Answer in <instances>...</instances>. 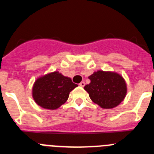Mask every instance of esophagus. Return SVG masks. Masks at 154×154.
Listing matches in <instances>:
<instances>
[{"instance_id":"esophagus-1","label":"esophagus","mask_w":154,"mask_h":154,"mask_svg":"<svg viewBox=\"0 0 154 154\" xmlns=\"http://www.w3.org/2000/svg\"><path fill=\"white\" fill-rule=\"evenodd\" d=\"M85 83L84 82H81L79 83V85L81 87H84V86H85Z\"/></svg>"}]
</instances>
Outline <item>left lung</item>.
Returning <instances> with one entry per match:
<instances>
[{"instance_id": "8db88e82", "label": "left lung", "mask_w": 154, "mask_h": 154, "mask_svg": "<svg viewBox=\"0 0 154 154\" xmlns=\"http://www.w3.org/2000/svg\"><path fill=\"white\" fill-rule=\"evenodd\" d=\"M91 82L84 89L92 101L103 109L117 106L126 95V84L120 75L98 71L89 77Z\"/></svg>"}]
</instances>
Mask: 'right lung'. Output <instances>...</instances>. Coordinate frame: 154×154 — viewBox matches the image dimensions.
Wrapping results in <instances>:
<instances>
[{"label":"right lung","mask_w":154,"mask_h":154,"mask_svg":"<svg viewBox=\"0 0 154 154\" xmlns=\"http://www.w3.org/2000/svg\"><path fill=\"white\" fill-rule=\"evenodd\" d=\"M78 86L58 72L42 76L35 81L32 96L37 104L48 109H56L67 101L69 92Z\"/></svg>","instance_id":"obj_1"}]
</instances>
